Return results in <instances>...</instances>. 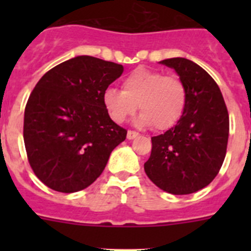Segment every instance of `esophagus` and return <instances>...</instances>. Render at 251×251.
<instances>
[{
  "instance_id": "esophagus-1",
  "label": "esophagus",
  "mask_w": 251,
  "mask_h": 251,
  "mask_svg": "<svg viewBox=\"0 0 251 251\" xmlns=\"http://www.w3.org/2000/svg\"><path fill=\"white\" fill-rule=\"evenodd\" d=\"M139 136V133L136 132V130H128L127 133V138L128 139H134L136 137Z\"/></svg>"
}]
</instances>
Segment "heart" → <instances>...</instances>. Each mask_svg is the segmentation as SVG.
Instances as JSON below:
<instances>
[{"mask_svg": "<svg viewBox=\"0 0 251 251\" xmlns=\"http://www.w3.org/2000/svg\"><path fill=\"white\" fill-rule=\"evenodd\" d=\"M187 86L177 75L139 68L122 81V90L108 88L103 100L110 118L123 123L142 113L139 123L157 130L170 129L182 118L187 105Z\"/></svg>", "mask_w": 251, "mask_h": 251, "instance_id": "1", "label": "heart"}]
</instances>
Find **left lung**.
<instances>
[{"label":"left lung","mask_w":251,"mask_h":251,"mask_svg":"<svg viewBox=\"0 0 251 251\" xmlns=\"http://www.w3.org/2000/svg\"><path fill=\"white\" fill-rule=\"evenodd\" d=\"M187 86L182 118L163 134L152 137L145 171L161 190L188 195L217 176L226 156L229 113L216 81L201 66L183 57L162 60Z\"/></svg>","instance_id":"obj_1"}]
</instances>
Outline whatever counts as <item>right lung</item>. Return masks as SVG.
<instances>
[{
    "mask_svg": "<svg viewBox=\"0 0 251 251\" xmlns=\"http://www.w3.org/2000/svg\"><path fill=\"white\" fill-rule=\"evenodd\" d=\"M123 65L76 56L50 69L30 94L24 142L31 168L51 190L80 191L101 175L127 129L110 119L103 95Z\"/></svg>",
    "mask_w": 251,
    "mask_h": 251,
    "instance_id": "add662e5",
    "label": "right lung"
}]
</instances>
